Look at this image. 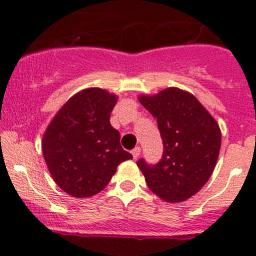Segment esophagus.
Wrapping results in <instances>:
<instances>
[{
	"label": "esophagus",
	"mask_w": 256,
	"mask_h": 256,
	"mask_svg": "<svg viewBox=\"0 0 256 256\" xmlns=\"http://www.w3.org/2000/svg\"><path fill=\"white\" fill-rule=\"evenodd\" d=\"M140 154H141V148H133V150H132L133 159H137V158H138V156H140Z\"/></svg>",
	"instance_id": "1"
}]
</instances>
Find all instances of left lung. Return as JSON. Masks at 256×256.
Segmentation results:
<instances>
[{"instance_id": "left-lung-1", "label": "left lung", "mask_w": 256, "mask_h": 256, "mask_svg": "<svg viewBox=\"0 0 256 256\" xmlns=\"http://www.w3.org/2000/svg\"><path fill=\"white\" fill-rule=\"evenodd\" d=\"M142 106L158 119L162 159L137 162L148 188L166 202H182L198 194L214 172L222 144L219 124L192 94L177 87L140 94Z\"/></svg>"}]
</instances>
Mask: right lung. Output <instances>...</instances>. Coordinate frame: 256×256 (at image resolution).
<instances>
[{
    "label": "right lung",
    "instance_id": "obj_1",
    "mask_svg": "<svg viewBox=\"0 0 256 256\" xmlns=\"http://www.w3.org/2000/svg\"><path fill=\"white\" fill-rule=\"evenodd\" d=\"M118 96L102 88H86L72 96L52 118L42 151L55 183L73 198L102 191L118 165L132 159L110 124Z\"/></svg>",
    "mask_w": 256,
    "mask_h": 256
}]
</instances>
